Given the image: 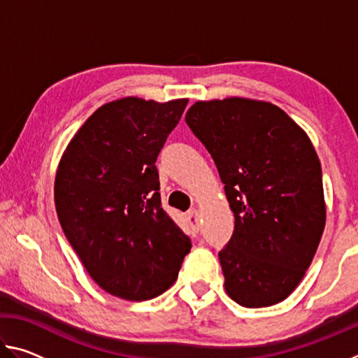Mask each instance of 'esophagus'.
Wrapping results in <instances>:
<instances>
[{
	"label": "esophagus",
	"mask_w": 358,
	"mask_h": 358,
	"mask_svg": "<svg viewBox=\"0 0 358 358\" xmlns=\"http://www.w3.org/2000/svg\"><path fill=\"white\" fill-rule=\"evenodd\" d=\"M187 222H189V226L194 230H199V227H201V215H199V210L194 208L187 213Z\"/></svg>",
	"instance_id": "obj_1"
}]
</instances>
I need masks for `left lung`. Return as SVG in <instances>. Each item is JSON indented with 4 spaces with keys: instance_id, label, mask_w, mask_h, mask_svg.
I'll use <instances>...</instances> for the list:
<instances>
[{
    "instance_id": "1",
    "label": "left lung",
    "mask_w": 358,
    "mask_h": 358,
    "mask_svg": "<svg viewBox=\"0 0 358 358\" xmlns=\"http://www.w3.org/2000/svg\"><path fill=\"white\" fill-rule=\"evenodd\" d=\"M186 123L213 157L235 229L220 251L227 295L264 308L294 292L325 227L320 161L310 137L266 101H197Z\"/></svg>"
}]
</instances>
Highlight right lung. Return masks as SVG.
Returning a JSON list of instances; mask_svg holds the SVG:
<instances>
[{
  "instance_id": "add662e5",
  "label": "right lung",
  "mask_w": 358,
  "mask_h": 358,
  "mask_svg": "<svg viewBox=\"0 0 358 358\" xmlns=\"http://www.w3.org/2000/svg\"><path fill=\"white\" fill-rule=\"evenodd\" d=\"M187 99L128 96L101 106L59 159L55 207L99 287L143 301L172 286L191 240L161 207L156 157Z\"/></svg>"
}]
</instances>
